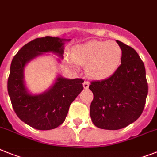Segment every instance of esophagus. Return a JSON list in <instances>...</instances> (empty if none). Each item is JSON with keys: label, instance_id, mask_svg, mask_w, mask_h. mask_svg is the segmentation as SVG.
Here are the masks:
<instances>
[{"label": "esophagus", "instance_id": "34e87169", "mask_svg": "<svg viewBox=\"0 0 157 157\" xmlns=\"http://www.w3.org/2000/svg\"><path fill=\"white\" fill-rule=\"evenodd\" d=\"M83 87L84 89H87L89 87V82L88 81H84L83 82Z\"/></svg>", "mask_w": 157, "mask_h": 157}]
</instances>
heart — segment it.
<instances>
[{"mask_svg":"<svg viewBox=\"0 0 157 157\" xmlns=\"http://www.w3.org/2000/svg\"><path fill=\"white\" fill-rule=\"evenodd\" d=\"M72 59L86 66V73L92 79L102 80L116 71L122 58V49L116 41L93 40L76 46Z\"/></svg>","mask_w":157,"mask_h":157,"instance_id":"1","label":"heart"}]
</instances>
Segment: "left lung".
Returning a JSON list of instances; mask_svg holds the SVG:
<instances>
[{"label":"left lung","mask_w":157,"mask_h":157,"mask_svg":"<svg viewBox=\"0 0 157 157\" xmlns=\"http://www.w3.org/2000/svg\"><path fill=\"white\" fill-rule=\"evenodd\" d=\"M122 49L121 65L106 79L89 86L94 94L90 115L97 128L118 130L135 122L143 112L147 95L145 67L131 46L116 41Z\"/></svg>","instance_id":"obj_1"}]
</instances>
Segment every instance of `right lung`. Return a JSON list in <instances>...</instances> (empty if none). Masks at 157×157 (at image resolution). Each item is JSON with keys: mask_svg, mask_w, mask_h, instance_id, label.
<instances>
[{"mask_svg": "<svg viewBox=\"0 0 157 157\" xmlns=\"http://www.w3.org/2000/svg\"><path fill=\"white\" fill-rule=\"evenodd\" d=\"M70 41L54 37L36 38L25 44L13 58L8 78V93L12 106L18 118L35 129L50 130L63 124L70 105L83 90L84 81L59 75L45 92L33 94L25 85V67L44 53L52 52L63 58L64 44Z\"/></svg>", "mask_w": 157, "mask_h": 157, "instance_id": "1", "label": "right lung"}]
</instances>
